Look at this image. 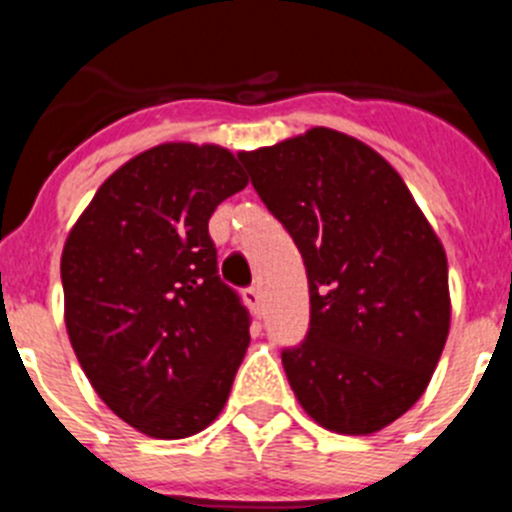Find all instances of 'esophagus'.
<instances>
[{
	"instance_id": "esophagus-1",
	"label": "esophagus",
	"mask_w": 512,
	"mask_h": 512,
	"mask_svg": "<svg viewBox=\"0 0 512 512\" xmlns=\"http://www.w3.org/2000/svg\"><path fill=\"white\" fill-rule=\"evenodd\" d=\"M243 300H246V305L251 307L253 312H259V307H261V289L259 287H248L246 292H243Z\"/></svg>"
}]
</instances>
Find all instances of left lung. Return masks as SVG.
<instances>
[{
	"mask_svg": "<svg viewBox=\"0 0 512 512\" xmlns=\"http://www.w3.org/2000/svg\"><path fill=\"white\" fill-rule=\"evenodd\" d=\"M238 158L305 261L310 330L282 351L289 387L325 431H382L420 400L449 338L436 230L390 161L338 130Z\"/></svg>",
	"mask_w": 512,
	"mask_h": 512,
	"instance_id": "1",
	"label": "left lung"
}]
</instances>
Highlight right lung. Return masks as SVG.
<instances>
[{
    "label": "right lung",
    "mask_w": 512,
    "mask_h": 512,
    "mask_svg": "<svg viewBox=\"0 0 512 512\" xmlns=\"http://www.w3.org/2000/svg\"><path fill=\"white\" fill-rule=\"evenodd\" d=\"M248 184L215 143H161L104 179L61 253L63 320L94 392L151 438L223 413L248 312L217 277L212 212Z\"/></svg>",
    "instance_id": "add662e5"
}]
</instances>
